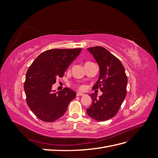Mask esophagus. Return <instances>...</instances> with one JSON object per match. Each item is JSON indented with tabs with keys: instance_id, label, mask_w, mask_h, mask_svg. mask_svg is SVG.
Listing matches in <instances>:
<instances>
[{
	"instance_id": "obj_1",
	"label": "esophagus",
	"mask_w": 158,
	"mask_h": 158,
	"mask_svg": "<svg viewBox=\"0 0 158 158\" xmlns=\"http://www.w3.org/2000/svg\"><path fill=\"white\" fill-rule=\"evenodd\" d=\"M76 95H77V96H80V95H84V94L78 92H77V94H76Z\"/></svg>"
}]
</instances>
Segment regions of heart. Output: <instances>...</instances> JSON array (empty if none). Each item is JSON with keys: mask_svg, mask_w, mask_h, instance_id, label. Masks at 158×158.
<instances>
[{"mask_svg": "<svg viewBox=\"0 0 158 158\" xmlns=\"http://www.w3.org/2000/svg\"><path fill=\"white\" fill-rule=\"evenodd\" d=\"M81 88H82V87H81Z\"/></svg>", "mask_w": 158, "mask_h": 158, "instance_id": "1", "label": "heart"}]
</instances>
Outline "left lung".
Instances as JSON below:
<instances>
[{
	"instance_id": "left-lung-1",
	"label": "left lung",
	"mask_w": 158,
	"mask_h": 158,
	"mask_svg": "<svg viewBox=\"0 0 158 158\" xmlns=\"http://www.w3.org/2000/svg\"><path fill=\"white\" fill-rule=\"evenodd\" d=\"M99 66V74L93 89L100 88L99 98L91 94L92 103L86 112L91 118L104 121L116 115L127 95L128 80L123 65L117 57L102 47L87 49Z\"/></svg>"
}]
</instances>
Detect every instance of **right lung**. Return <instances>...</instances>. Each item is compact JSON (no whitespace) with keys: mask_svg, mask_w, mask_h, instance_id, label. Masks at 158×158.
<instances>
[{"mask_svg":"<svg viewBox=\"0 0 158 158\" xmlns=\"http://www.w3.org/2000/svg\"><path fill=\"white\" fill-rule=\"evenodd\" d=\"M82 49H55L38 56L28 69L23 88L26 102L40 120L53 122L62 117L76 93L69 88L59 92L52 85L77 57Z\"/></svg>","mask_w":158,"mask_h":158,"instance_id":"add662e5","label":"right lung"}]
</instances>
